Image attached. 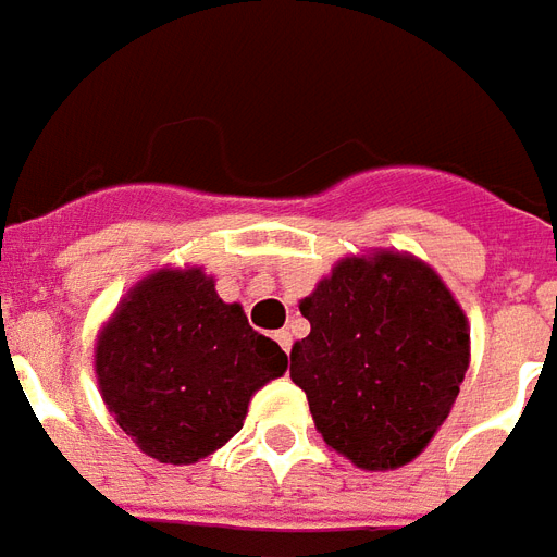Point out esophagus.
<instances>
[{
	"label": "esophagus",
	"mask_w": 557,
	"mask_h": 557,
	"mask_svg": "<svg viewBox=\"0 0 557 557\" xmlns=\"http://www.w3.org/2000/svg\"><path fill=\"white\" fill-rule=\"evenodd\" d=\"M275 342L282 345V350H285V354H290V348H294V335L287 333V330H278V333H275Z\"/></svg>",
	"instance_id": "esophagus-1"
}]
</instances>
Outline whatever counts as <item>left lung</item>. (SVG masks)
Masks as SVG:
<instances>
[{
    "mask_svg": "<svg viewBox=\"0 0 557 557\" xmlns=\"http://www.w3.org/2000/svg\"><path fill=\"white\" fill-rule=\"evenodd\" d=\"M311 333L290 350L323 441L366 471L417 459L468 372V321L420 260H342L299 302Z\"/></svg>",
    "mask_w": 557,
    "mask_h": 557,
    "instance_id": "obj_1",
    "label": "left lung"
}]
</instances>
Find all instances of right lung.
I'll list each match as a JSON object with an SVG mask.
<instances>
[{"label": "right lung", "instance_id": "obj_1", "mask_svg": "<svg viewBox=\"0 0 557 557\" xmlns=\"http://www.w3.org/2000/svg\"><path fill=\"white\" fill-rule=\"evenodd\" d=\"M287 354L222 302L200 270H161L122 299L98 335L101 396L152 459L191 465L243 429L255 389L282 377Z\"/></svg>", "mask_w": 557, "mask_h": 557}]
</instances>
